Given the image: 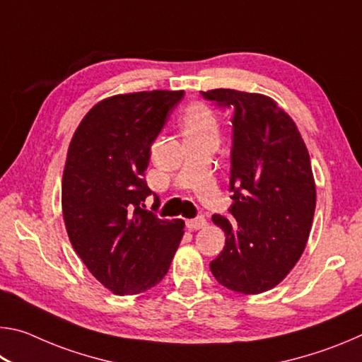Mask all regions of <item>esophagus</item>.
<instances>
[{"label":"esophagus","mask_w":362,"mask_h":362,"mask_svg":"<svg viewBox=\"0 0 362 362\" xmlns=\"http://www.w3.org/2000/svg\"><path fill=\"white\" fill-rule=\"evenodd\" d=\"M206 225H207V222H206L204 217H198V218H189V220H187V228H188L189 231L201 230V228H204Z\"/></svg>","instance_id":"esophagus-1"}]
</instances>
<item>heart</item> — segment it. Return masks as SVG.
I'll return each instance as SVG.
<instances>
[{
  "label": "heart",
  "instance_id": "1",
  "mask_svg": "<svg viewBox=\"0 0 362 362\" xmlns=\"http://www.w3.org/2000/svg\"><path fill=\"white\" fill-rule=\"evenodd\" d=\"M180 127L187 142L217 137L218 119L216 110L201 100L188 103L180 116Z\"/></svg>",
  "mask_w": 362,
  "mask_h": 362
}]
</instances>
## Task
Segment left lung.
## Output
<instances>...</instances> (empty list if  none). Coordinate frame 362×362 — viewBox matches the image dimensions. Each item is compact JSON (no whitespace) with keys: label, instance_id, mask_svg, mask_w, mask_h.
I'll use <instances>...</instances> for the list:
<instances>
[{"label":"left lung","instance_id":"8db88e82","mask_svg":"<svg viewBox=\"0 0 362 362\" xmlns=\"http://www.w3.org/2000/svg\"><path fill=\"white\" fill-rule=\"evenodd\" d=\"M206 99L235 108L230 218L212 216L225 247L211 272L226 289L262 293L302 257L313 225L316 183L296 122L272 97L211 89Z\"/></svg>","mask_w":362,"mask_h":362}]
</instances>
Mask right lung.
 <instances>
[{"mask_svg": "<svg viewBox=\"0 0 362 362\" xmlns=\"http://www.w3.org/2000/svg\"><path fill=\"white\" fill-rule=\"evenodd\" d=\"M182 97L183 90L107 97L84 115L66 151V233L90 274L116 296L156 286L183 236V220L158 218L144 204L151 144Z\"/></svg>", "mask_w": 362, "mask_h": 362, "instance_id": "obj_1", "label": "right lung"}]
</instances>
